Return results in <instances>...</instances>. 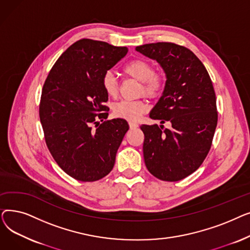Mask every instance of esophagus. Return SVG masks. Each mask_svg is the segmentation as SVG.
I'll list each match as a JSON object with an SVG mask.
<instances>
[{"mask_svg": "<svg viewBox=\"0 0 250 250\" xmlns=\"http://www.w3.org/2000/svg\"><path fill=\"white\" fill-rule=\"evenodd\" d=\"M128 125H129L130 129H135V128H137L139 126V125L136 124V123H128Z\"/></svg>", "mask_w": 250, "mask_h": 250, "instance_id": "esophagus-1", "label": "esophagus"}]
</instances>
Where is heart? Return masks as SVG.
I'll use <instances>...</instances> for the list:
<instances>
[{"label":"heart","mask_w":250,"mask_h":250,"mask_svg":"<svg viewBox=\"0 0 250 250\" xmlns=\"http://www.w3.org/2000/svg\"><path fill=\"white\" fill-rule=\"evenodd\" d=\"M124 73L141 83L140 94L149 98L159 97L165 88V76L161 72H154L153 64L144 59H136L125 63L123 68ZM102 87L108 96L114 97L118 92V83L112 72H105L101 79ZM148 106L145 101L123 100L113 105L112 113L115 117L126 121H137L145 113Z\"/></svg>","instance_id":"1"}]
</instances>
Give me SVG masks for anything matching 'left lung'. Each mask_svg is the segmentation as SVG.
Wrapping results in <instances>:
<instances>
[{
	"label": "left lung",
	"mask_w": 250,
	"mask_h": 250,
	"mask_svg": "<svg viewBox=\"0 0 250 250\" xmlns=\"http://www.w3.org/2000/svg\"><path fill=\"white\" fill-rule=\"evenodd\" d=\"M136 50L158 62L166 75L162 96L150 117L172 126L141 125L144 160L155 177L181 180L202 165L212 146L218 122L212 80L199 58L185 46L157 42Z\"/></svg>",
	"instance_id": "1"
}]
</instances>
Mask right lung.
I'll list each match as a JSON object with an SVG mask.
<instances>
[{
	"instance_id": "1",
	"label": "right lung",
	"mask_w": 250,
	"mask_h": 250,
	"mask_svg": "<svg viewBox=\"0 0 250 250\" xmlns=\"http://www.w3.org/2000/svg\"><path fill=\"white\" fill-rule=\"evenodd\" d=\"M126 54L125 46L80 39L59 58L44 82L39 117L46 146L58 165L77 180H99L114 166L128 124L123 118L103 121L109 108L104 105L108 95L101 79Z\"/></svg>"
}]
</instances>
